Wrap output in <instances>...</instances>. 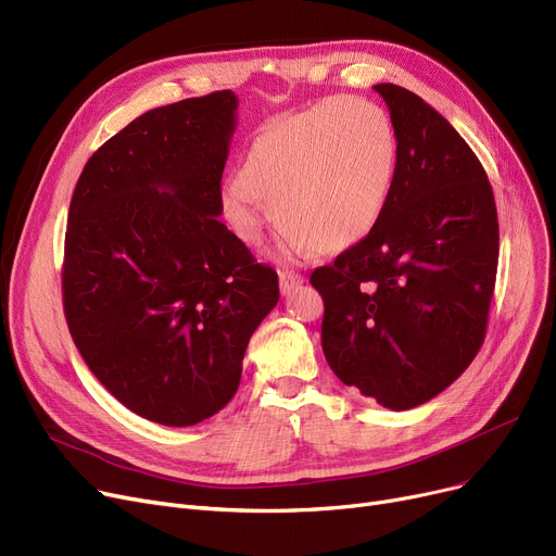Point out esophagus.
<instances>
[{"label": "esophagus", "mask_w": 556, "mask_h": 556, "mask_svg": "<svg viewBox=\"0 0 556 556\" xmlns=\"http://www.w3.org/2000/svg\"><path fill=\"white\" fill-rule=\"evenodd\" d=\"M302 283H304V277L298 275V273H293V270H281V273H279V290H281V295H290V293H293V290H298Z\"/></svg>", "instance_id": "1"}]
</instances>
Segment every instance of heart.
<instances>
[{"instance_id": "b5f03b06", "label": "heart", "mask_w": 556, "mask_h": 556, "mask_svg": "<svg viewBox=\"0 0 556 556\" xmlns=\"http://www.w3.org/2000/svg\"><path fill=\"white\" fill-rule=\"evenodd\" d=\"M396 164L388 110L361 97H331L263 126L241 173L223 180L220 207L248 245L261 243L273 207L286 254L342 252L381 220Z\"/></svg>"}]
</instances>
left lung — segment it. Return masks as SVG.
I'll list each match as a JSON object with an SVG mask.
<instances>
[{
    "instance_id": "obj_1",
    "label": "left lung",
    "mask_w": 556,
    "mask_h": 556,
    "mask_svg": "<svg viewBox=\"0 0 556 556\" xmlns=\"http://www.w3.org/2000/svg\"><path fill=\"white\" fill-rule=\"evenodd\" d=\"M399 139L396 180L378 225L313 270L325 300L323 352L344 386L410 410L471 365L498 270V212L459 132L405 87L381 83Z\"/></svg>"
}]
</instances>
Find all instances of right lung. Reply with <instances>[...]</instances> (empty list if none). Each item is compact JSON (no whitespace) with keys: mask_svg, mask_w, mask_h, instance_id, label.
<instances>
[{"mask_svg":"<svg viewBox=\"0 0 556 556\" xmlns=\"http://www.w3.org/2000/svg\"><path fill=\"white\" fill-rule=\"evenodd\" d=\"M231 90L137 116L87 160L65 233L63 302L87 367L135 415L193 426L237 394L248 342L279 302L218 216Z\"/></svg>","mask_w":556,"mask_h":556,"instance_id":"right-lung-1","label":"right lung"}]
</instances>
